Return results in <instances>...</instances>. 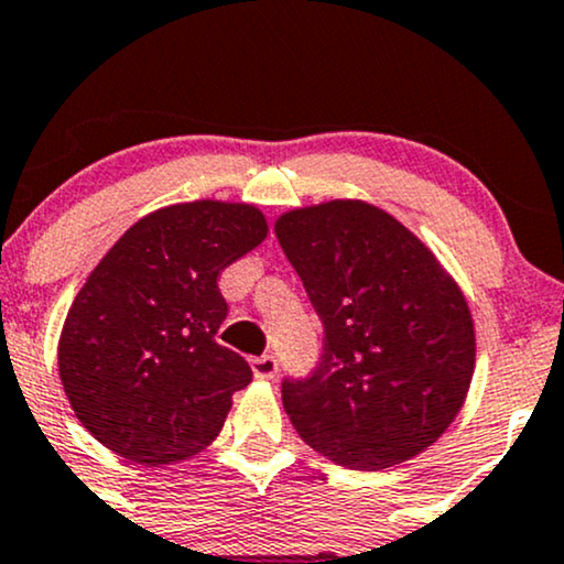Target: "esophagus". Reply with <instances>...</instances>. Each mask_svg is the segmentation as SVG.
Returning <instances> with one entry per match:
<instances>
[{"label": "esophagus", "instance_id": "1", "mask_svg": "<svg viewBox=\"0 0 564 564\" xmlns=\"http://www.w3.org/2000/svg\"><path fill=\"white\" fill-rule=\"evenodd\" d=\"M252 372L257 378H275L278 372V359L273 355H262V357H254L252 359Z\"/></svg>", "mask_w": 564, "mask_h": 564}]
</instances>
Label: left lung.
Segmentation results:
<instances>
[{"label":"left lung","mask_w":564,"mask_h":564,"mask_svg":"<svg viewBox=\"0 0 564 564\" xmlns=\"http://www.w3.org/2000/svg\"><path fill=\"white\" fill-rule=\"evenodd\" d=\"M275 236L323 323L307 378H283L286 415L315 452L383 470L457 417L476 330L452 275L397 217L357 199L291 209Z\"/></svg>","instance_id":"left-lung-1"}]
</instances>
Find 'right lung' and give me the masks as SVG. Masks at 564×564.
Instances as JSON below:
<instances>
[{
  "label": "right lung",
  "mask_w": 564,
  "mask_h": 564,
  "mask_svg": "<svg viewBox=\"0 0 564 564\" xmlns=\"http://www.w3.org/2000/svg\"><path fill=\"white\" fill-rule=\"evenodd\" d=\"M268 236L252 205L186 202L141 217L67 312L57 365L67 402L107 449L141 465L186 459L220 433L252 368L217 344V278Z\"/></svg>",
  "instance_id": "right-lung-1"
}]
</instances>
